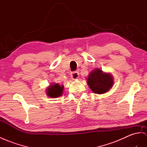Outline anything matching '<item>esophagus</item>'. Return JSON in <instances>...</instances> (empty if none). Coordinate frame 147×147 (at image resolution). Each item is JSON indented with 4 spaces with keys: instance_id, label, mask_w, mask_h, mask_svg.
I'll return each mask as SVG.
<instances>
[{
    "instance_id": "1",
    "label": "esophagus",
    "mask_w": 147,
    "mask_h": 147,
    "mask_svg": "<svg viewBox=\"0 0 147 147\" xmlns=\"http://www.w3.org/2000/svg\"><path fill=\"white\" fill-rule=\"evenodd\" d=\"M71 77H72L73 80H77L79 78V73L78 71H74V72L71 73Z\"/></svg>"
}]
</instances>
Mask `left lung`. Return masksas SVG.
Listing matches in <instances>:
<instances>
[{"label":"left lung","mask_w":147,"mask_h":147,"mask_svg":"<svg viewBox=\"0 0 147 147\" xmlns=\"http://www.w3.org/2000/svg\"><path fill=\"white\" fill-rule=\"evenodd\" d=\"M87 83L95 94H104L114 86V78L109 73L103 72L102 69L96 68L89 74Z\"/></svg>","instance_id":"8db88e82"}]
</instances>
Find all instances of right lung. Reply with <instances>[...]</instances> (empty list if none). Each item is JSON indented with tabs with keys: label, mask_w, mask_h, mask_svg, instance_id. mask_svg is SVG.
Masks as SVG:
<instances>
[{
	"label": "right lung",
	"mask_w": 147,
	"mask_h": 147,
	"mask_svg": "<svg viewBox=\"0 0 147 147\" xmlns=\"http://www.w3.org/2000/svg\"><path fill=\"white\" fill-rule=\"evenodd\" d=\"M64 90V86H60L58 83L50 84L46 90L47 95L51 98H56L62 96Z\"/></svg>",
	"instance_id": "obj_1"
}]
</instances>
